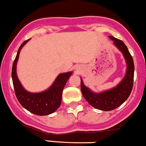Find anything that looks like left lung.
I'll return each mask as SVG.
<instances>
[{
  "label": "left lung",
  "instance_id": "obj_1",
  "mask_svg": "<svg viewBox=\"0 0 146 146\" xmlns=\"http://www.w3.org/2000/svg\"><path fill=\"white\" fill-rule=\"evenodd\" d=\"M113 41L115 47L122 53L127 64L126 73L116 86L101 92H95L84 85L81 78V90L83 96L92 106L99 110L109 111L120 106L129 98L133 88L134 65V60L125 43L113 36H109Z\"/></svg>",
  "mask_w": 146,
  "mask_h": 146
}]
</instances>
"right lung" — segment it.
I'll use <instances>...</instances> for the list:
<instances>
[{
	"instance_id": "right-lung-1",
	"label": "right lung",
	"mask_w": 146,
	"mask_h": 146,
	"mask_svg": "<svg viewBox=\"0 0 146 146\" xmlns=\"http://www.w3.org/2000/svg\"><path fill=\"white\" fill-rule=\"evenodd\" d=\"M30 39L21 44L12 65V78L15 95L21 106L26 110L37 115H47L55 112L60 106L62 90L72 72L59 74L52 85L44 91L31 92L26 90L17 76V64L21 48Z\"/></svg>"
}]
</instances>
